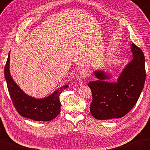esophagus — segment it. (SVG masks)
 Wrapping results in <instances>:
<instances>
[{"mask_svg":"<svg viewBox=\"0 0 150 150\" xmlns=\"http://www.w3.org/2000/svg\"><path fill=\"white\" fill-rule=\"evenodd\" d=\"M89 76V71L87 69H82L80 71V76L82 78H86Z\"/></svg>","mask_w":150,"mask_h":150,"instance_id":"obj_1","label":"esophagus"}]
</instances>
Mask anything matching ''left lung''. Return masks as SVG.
Here are the masks:
<instances>
[{
  "label": "left lung",
  "instance_id": "8db88e82",
  "mask_svg": "<svg viewBox=\"0 0 150 150\" xmlns=\"http://www.w3.org/2000/svg\"><path fill=\"white\" fill-rule=\"evenodd\" d=\"M132 60L120 74L116 82L105 80L112 75L104 70L94 72L97 80L88 84L92 93L90 112L97 120L120 118L132 109L139 99L146 80L145 57L142 50L132 44Z\"/></svg>",
  "mask_w": 150,
  "mask_h": 150
}]
</instances>
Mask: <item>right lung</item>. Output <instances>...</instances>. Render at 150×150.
<instances>
[{
  "label": "right lung",
  "mask_w": 150,
  "mask_h": 150,
  "mask_svg": "<svg viewBox=\"0 0 150 150\" xmlns=\"http://www.w3.org/2000/svg\"><path fill=\"white\" fill-rule=\"evenodd\" d=\"M10 52L5 67L4 77L6 81L10 96L16 111L21 116L35 121H50L60 114V95L66 84L59 88L52 94L43 98H36L24 93L14 82L10 73Z\"/></svg>",
  "instance_id": "obj_1"
}]
</instances>
